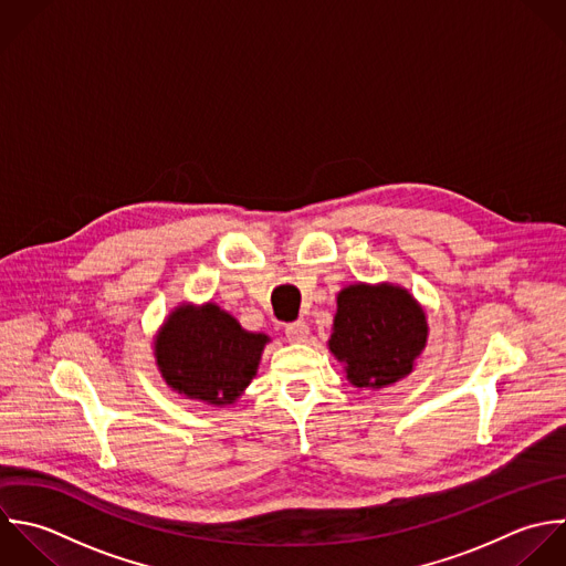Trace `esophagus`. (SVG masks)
<instances>
[{
	"label": "esophagus",
	"mask_w": 566,
	"mask_h": 566,
	"mask_svg": "<svg viewBox=\"0 0 566 566\" xmlns=\"http://www.w3.org/2000/svg\"><path fill=\"white\" fill-rule=\"evenodd\" d=\"M284 333H286V337L291 339V342H306V337H308V324L304 322V319H297V322H291V324H286L284 326Z\"/></svg>",
	"instance_id": "obj_1"
}]
</instances>
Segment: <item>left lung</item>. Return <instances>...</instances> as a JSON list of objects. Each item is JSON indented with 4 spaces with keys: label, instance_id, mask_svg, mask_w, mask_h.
<instances>
[{
    "label": "left lung",
    "instance_id": "1",
    "mask_svg": "<svg viewBox=\"0 0 566 566\" xmlns=\"http://www.w3.org/2000/svg\"><path fill=\"white\" fill-rule=\"evenodd\" d=\"M423 308L399 286L355 284L337 295L333 355L357 388H384L408 373L426 348Z\"/></svg>",
    "mask_w": 566,
    "mask_h": 566
}]
</instances>
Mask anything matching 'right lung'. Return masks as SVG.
Returning a JSON list of instances; mask_svg holds the SVG:
<instances>
[{
    "instance_id": "add662e5",
    "label": "right lung",
    "mask_w": 566,
    "mask_h": 566,
    "mask_svg": "<svg viewBox=\"0 0 566 566\" xmlns=\"http://www.w3.org/2000/svg\"><path fill=\"white\" fill-rule=\"evenodd\" d=\"M266 342V335L247 333L216 304L180 306L156 337V361L180 395L224 406L255 377Z\"/></svg>"
}]
</instances>
